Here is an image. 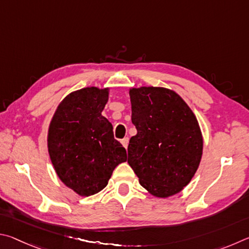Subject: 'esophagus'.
Masks as SVG:
<instances>
[{
  "instance_id": "obj_1",
  "label": "esophagus",
  "mask_w": 249,
  "mask_h": 249,
  "mask_svg": "<svg viewBox=\"0 0 249 249\" xmlns=\"http://www.w3.org/2000/svg\"><path fill=\"white\" fill-rule=\"evenodd\" d=\"M121 144L124 145V146L125 147V149H127L128 144H129V138H124V139H122V140H121Z\"/></svg>"
}]
</instances>
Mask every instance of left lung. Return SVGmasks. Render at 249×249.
<instances>
[{"instance_id": "left-lung-1", "label": "left lung", "mask_w": 249, "mask_h": 249, "mask_svg": "<svg viewBox=\"0 0 249 249\" xmlns=\"http://www.w3.org/2000/svg\"><path fill=\"white\" fill-rule=\"evenodd\" d=\"M129 95L138 133L130 139L128 163L154 197L177 195L193 179L202 158L197 118L173 89L132 87Z\"/></svg>"}]
</instances>
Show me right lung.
<instances>
[{
	"label": "right lung",
	"instance_id": "1",
	"mask_svg": "<svg viewBox=\"0 0 249 249\" xmlns=\"http://www.w3.org/2000/svg\"><path fill=\"white\" fill-rule=\"evenodd\" d=\"M109 87H84L65 96L48 129V152L56 175L82 197L103 190L127 152L102 115Z\"/></svg>",
	"mask_w": 249,
	"mask_h": 249
}]
</instances>
